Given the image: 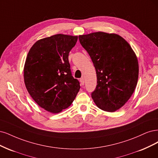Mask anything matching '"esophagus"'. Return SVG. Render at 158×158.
<instances>
[{
    "label": "esophagus",
    "mask_w": 158,
    "mask_h": 158,
    "mask_svg": "<svg viewBox=\"0 0 158 158\" xmlns=\"http://www.w3.org/2000/svg\"><path fill=\"white\" fill-rule=\"evenodd\" d=\"M80 82H81V85H83L84 83H85V79H84L83 77L81 78V79H80Z\"/></svg>",
    "instance_id": "1"
}]
</instances>
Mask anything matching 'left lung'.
<instances>
[{"mask_svg": "<svg viewBox=\"0 0 158 158\" xmlns=\"http://www.w3.org/2000/svg\"><path fill=\"white\" fill-rule=\"evenodd\" d=\"M96 69L97 85L91 96L98 108L114 112L134 93L139 78V63L129 44L114 33L96 32L79 35Z\"/></svg>", "mask_w": 158, "mask_h": 158, "instance_id": "obj_1", "label": "left lung"}]
</instances>
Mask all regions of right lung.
<instances>
[{
	"label": "right lung",
	"mask_w": 158,
	"mask_h": 158,
	"mask_svg": "<svg viewBox=\"0 0 158 158\" xmlns=\"http://www.w3.org/2000/svg\"><path fill=\"white\" fill-rule=\"evenodd\" d=\"M77 36L57 34L40 39L29 50L23 71L24 82L39 106L57 114L72 104L80 89L69 63Z\"/></svg>",
	"instance_id": "1"
}]
</instances>
